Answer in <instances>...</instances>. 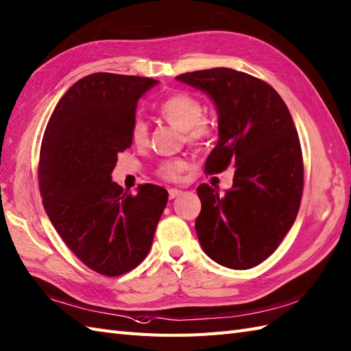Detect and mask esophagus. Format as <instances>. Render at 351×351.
Returning a JSON list of instances; mask_svg holds the SVG:
<instances>
[{
  "label": "esophagus",
  "mask_w": 351,
  "mask_h": 351,
  "mask_svg": "<svg viewBox=\"0 0 351 351\" xmlns=\"http://www.w3.org/2000/svg\"><path fill=\"white\" fill-rule=\"evenodd\" d=\"M181 194H182L181 190L170 189V190H169V199H176V197H179V195H181Z\"/></svg>",
  "instance_id": "esophagus-1"
}]
</instances>
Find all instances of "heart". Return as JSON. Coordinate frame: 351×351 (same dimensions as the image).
<instances>
[{"label":"heart","instance_id":"b5f03b06","mask_svg":"<svg viewBox=\"0 0 351 351\" xmlns=\"http://www.w3.org/2000/svg\"><path fill=\"white\" fill-rule=\"evenodd\" d=\"M203 103L193 94L175 93L162 100L158 106V113L161 118L170 125H173L184 132L185 142L190 145H205L214 137L217 132L215 121L203 115ZM130 137L134 145L143 146L148 142V125L143 119H134L130 127ZM186 161L182 158H172L161 161L157 167V176L166 181H176L186 169Z\"/></svg>","mask_w":351,"mask_h":351}]
</instances>
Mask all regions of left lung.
Instances as JSON below:
<instances>
[{
    "label": "left lung",
    "instance_id": "8db88e82",
    "mask_svg": "<svg viewBox=\"0 0 351 351\" xmlns=\"http://www.w3.org/2000/svg\"><path fill=\"white\" fill-rule=\"evenodd\" d=\"M176 79L205 91L217 106L219 138L205 173L234 167L224 195L208 184L197 186L200 245L221 266H257L278 248L299 213L304 158L295 122L280 94L248 73L218 67Z\"/></svg>",
    "mask_w": 351,
    "mask_h": 351
}]
</instances>
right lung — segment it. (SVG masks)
<instances>
[{"label": "right lung", "mask_w": 351, "mask_h": 351, "mask_svg": "<svg viewBox=\"0 0 351 351\" xmlns=\"http://www.w3.org/2000/svg\"><path fill=\"white\" fill-rule=\"evenodd\" d=\"M158 80L94 73L56 104L45 130L38 189L46 214L73 254L94 272L118 276L148 256L167 190L125 193L112 182L118 152L132 146L141 97Z\"/></svg>", "instance_id": "1"}]
</instances>
